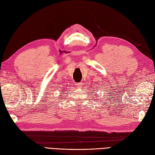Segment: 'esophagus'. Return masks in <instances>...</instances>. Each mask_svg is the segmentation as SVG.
Returning a JSON list of instances; mask_svg holds the SVG:
<instances>
[{"instance_id": "1", "label": "esophagus", "mask_w": 155, "mask_h": 155, "mask_svg": "<svg viewBox=\"0 0 155 155\" xmlns=\"http://www.w3.org/2000/svg\"><path fill=\"white\" fill-rule=\"evenodd\" d=\"M76 85L77 87H80L82 85V83H77Z\"/></svg>"}]
</instances>
